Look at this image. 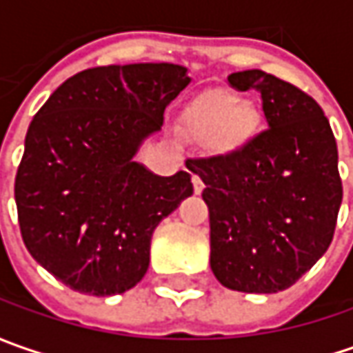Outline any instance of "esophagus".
<instances>
[{
  "label": "esophagus",
  "instance_id": "34e87169",
  "mask_svg": "<svg viewBox=\"0 0 353 353\" xmlns=\"http://www.w3.org/2000/svg\"><path fill=\"white\" fill-rule=\"evenodd\" d=\"M192 184H194V192H196V194H200V192L204 190V183H202V179H200L198 174L192 176Z\"/></svg>",
  "mask_w": 353,
  "mask_h": 353
}]
</instances>
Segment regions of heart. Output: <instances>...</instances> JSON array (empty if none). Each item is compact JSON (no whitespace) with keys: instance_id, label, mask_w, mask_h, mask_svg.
Masks as SVG:
<instances>
[{"instance_id":"obj_1","label":"heart","mask_w":353,"mask_h":353,"mask_svg":"<svg viewBox=\"0 0 353 353\" xmlns=\"http://www.w3.org/2000/svg\"><path fill=\"white\" fill-rule=\"evenodd\" d=\"M186 125L198 137H214L220 147L243 141L257 125V114L250 105H239L234 94L206 92L186 110Z\"/></svg>"}]
</instances>
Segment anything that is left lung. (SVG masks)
Instances as JSON below:
<instances>
[{"instance_id":"left-lung-1","label":"left lung","mask_w":353,"mask_h":353,"mask_svg":"<svg viewBox=\"0 0 353 353\" xmlns=\"http://www.w3.org/2000/svg\"><path fill=\"white\" fill-rule=\"evenodd\" d=\"M255 90L267 128L236 151L188 159L206 184L210 267L232 291L289 289L332 243L342 204L338 147L322 108L263 70L228 76Z\"/></svg>"}]
</instances>
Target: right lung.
I'll return each instance as SVG.
<instances>
[{"label":"right lung","instance_id":"add662e5","mask_svg":"<svg viewBox=\"0 0 353 353\" xmlns=\"http://www.w3.org/2000/svg\"><path fill=\"white\" fill-rule=\"evenodd\" d=\"M190 84L169 62L82 70L34 114L15 176L25 248L72 291L110 296L149 269L151 237L192 194L190 174L159 176L133 157Z\"/></svg>","mask_w":353,"mask_h":353}]
</instances>
